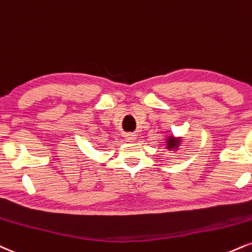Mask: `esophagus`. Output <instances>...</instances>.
<instances>
[{"mask_svg": "<svg viewBox=\"0 0 252 252\" xmlns=\"http://www.w3.org/2000/svg\"><path fill=\"white\" fill-rule=\"evenodd\" d=\"M126 138L128 139V141H135L136 136L134 134H128V135H126Z\"/></svg>", "mask_w": 252, "mask_h": 252, "instance_id": "1", "label": "esophagus"}]
</instances>
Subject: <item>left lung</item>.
I'll return each mask as SVG.
<instances>
[{"instance_id":"1","label":"left lung","mask_w":252,"mask_h":252,"mask_svg":"<svg viewBox=\"0 0 252 252\" xmlns=\"http://www.w3.org/2000/svg\"><path fill=\"white\" fill-rule=\"evenodd\" d=\"M174 144V138H169L168 142H166V145H168V147H172Z\"/></svg>"}]
</instances>
